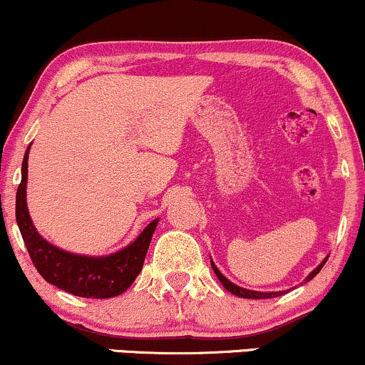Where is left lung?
I'll list each match as a JSON object with an SVG mask.
<instances>
[{
	"label": "left lung",
	"mask_w": 365,
	"mask_h": 365,
	"mask_svg": "<svg viewBox=\"0 0 365 365\" xmlns=\"http://www.w3.org/2000/svg\"><path fill=\"white\" fill-rule=\"evenodd\" d=\"M327 259H328V256H327V258H324L323 261H321V263L318 264V267H316L314 269H312V272L309 273V275L306 277V280H304V284H306V282L312 280V278H314L316 275H318V273L321 272V268H323V267H324V263H327ZM210 263H212L213 272H215V275L218 277V280H220V284L224 285L225 289L229 290L230 294L237 295V297H242V299H272V297H278V295H284V294L289 292V290H280V292H256V290L242 289V287H239V285L232 284V282H230L229 278H225L224 275H222L220 269H218V268L215 267V263H213V261H210Z\"/></svg>",
	"instance_id": "left-lung-1"
}]
</instances>
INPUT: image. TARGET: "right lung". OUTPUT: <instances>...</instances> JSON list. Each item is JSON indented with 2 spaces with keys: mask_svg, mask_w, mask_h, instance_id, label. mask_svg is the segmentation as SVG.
<instances>
[{
  "mask_svg": "<svg viewBox=\"0 0 365 365\" xmlns=\"http://www.w3.org/2000/svg\"><path fill=\"white\" fill-rule=\"evenodd\" d=\"M30 145L21 162V182L16 190V224L34 267L47 284L87 299H109L130 289L143 268L150 241L158 218L145 227L143 232L123 250L107 256H87L64 251L46 241L37 232L27 208V169Z\"/></svg>",
  "mask_w": 365,
  "mask_h": 365,
  "instance_id": "add662e5",
  "label": "right lung"
}]
</instances>
